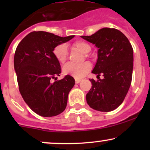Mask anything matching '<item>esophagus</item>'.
<instances>
[{
    "label": "esophagus",
    "instance_id": "obj_1",
    "mask_svg": "<svg viewBox=\"0 0 150 150\" xmlns=\"http://www.w3.org/2000/svg\"><path fill=\"white\" fill-rule=\"evenodd\" d=\"M81 82V80H79V79H75V83L79 84Z\"/></svg>",
    "mask_w": 150,
    "mask_h": 150
}]
</instances>
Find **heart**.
Here are the masks:
<instances>
[{"label": "heart", "instance_id": "obj_1", "mask_svg": "<svg viewBox=\"0 0 150 150\" xmlns=\"http://www.w3.org/2000/svg\"><path fill=\"white\" fill-rule=\"evenodd\" d=\"M73 46L84 53H89L91 50L90 46L83 41H76L73 44ZM53 54L60 63H63L68 56V47L65 44H58L53 49ZM91 68L90 63L88 62H84L80 64L68 63L63 67V71L65 75H70L76 79H80L89 73Z\"/></svg>", "mask_w": 150, "mask_h": 150}]
</instances>
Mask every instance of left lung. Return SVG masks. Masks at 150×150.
Returning a JSON list of instances; mask_svg holds the SVG:
<instances>
[{
	"label": "left lung",
	"instance_id": "8db88e82",
	"mask_svg": "<svg viewBox=\"0 0 150 150\" xmlns=\"http://www.w3.org/2000/svg\"><path fill=\"white\" fill-rule=\"evenodd\" d=\"M82 38L99 49L92 73L99 77L101 74L104 76L102 80H89L92 85L86 95L87 104L97 111H113L122 104L131 84L133 68L131 44L120 31L108 27Z\"/></svg>",
	"mask_w": 150,
	"mask_h": 150
}]
</instances>
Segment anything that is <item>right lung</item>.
Returning <instances> with one entry per match:
<instances>
[{
	"instance_id": "add662e5",
	"label": "right lung",
	"mask_w": 150,
	"mask_h": 150,
	"mask_svg": "<svg viewBox=\"0 0 150 150\" xmlns=\"http://www.w3.org/2000/svg\"><path fill=\"white\" fill-rule=\"evenodd\" d=\"M74 35L61 37L43 31L27 34L15 50L14 66L20 94L31 109L39 116H57L65 109L70 91L75 85L70 75L51 82L61 73V65L53 54L58 44Z\"/></svg>"
}]
</instances>
